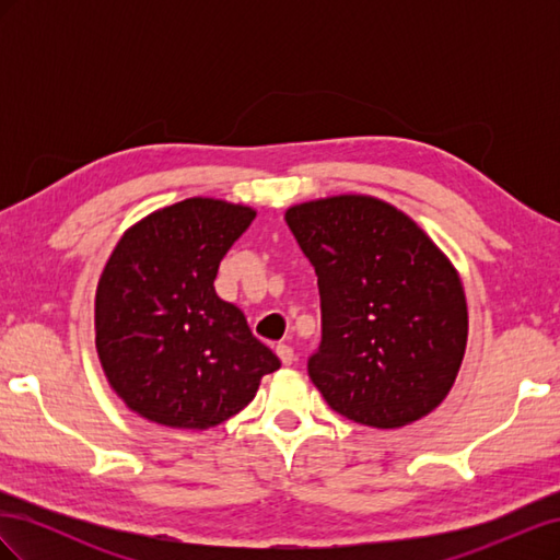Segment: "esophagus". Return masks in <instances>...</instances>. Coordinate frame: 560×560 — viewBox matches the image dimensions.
Instances as JSON below:
<instances>
[{"mask_svg": "<svg viewBox=\"0 0 560 560\" xmlns=\"http://www.w3.org/2000/svg\"><path fill=\"white\" fill-rule=\"evenodd\" d=\"M276 352H278V358H280L282 364H292V362H294V350H292L290 346L280 343V346L276 348Z\"/></svg>", "mask_w": 560, "mask_h": 560, "instance_id": "34e87169", "label": "esophagus"}]
</instances>
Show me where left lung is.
<instances>
[{
	"mask_svg": "<svg viewBox=\"0 0 560 560\" xmlns=\"http://www.w3.org/2000/svg\"><path fill=\"white\" fill-rule=\"evenodd\" d=\"M315 268L322 341L308 376L336 413L395 430L444 401L467 346L460 276L411 217L374 196L284 212Z\"/></svg>",
	"mask_w": 560,
	"mask_h": 560,
	"instance_id": "1",
	"label": "left lung"
}]
</instances>
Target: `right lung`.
<instances>
[{
	"label": "right lung",
	"mask_w": 560,
	"mask_h": 560,
	"mask_svg": "<svg viewBox=\"0 0 560 560\" xmlns=\"http://www.w3.org/2000/svg\"><path fill=\"white\" fill-rule=\"evenodd\" d=\"M257 217L186 198L147 214L114 247L95 292V348L114 393L165 428L208 430L280 369L243 311L219 299V261Z\"/></svg>",
	"instance_id": "1"
}]
</instances>
